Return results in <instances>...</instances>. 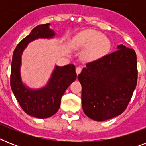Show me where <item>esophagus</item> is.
I'll list each match as a JSON object with an SVG mask.
<instances>
[{
  "instance_id": "obj_1",
  "label": "esophagus",
  "mask_w": 146,
  "mask_h": 146,
  "mask_svg": "<svg viewBox=\"0 0 146 146\" xmlns=\"http://www.w3.org/2000/svg\"><path fill=\"white\" fill-rule=\"evenodd\" d=\"M81 71H82V68H81L80 66H77V67L76 68V74H77V75L81 73Z\"/></svg>"
}]
</instances>
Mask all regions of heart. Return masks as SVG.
<instances>
[{"label":"heart","instance_id":"obj_1","mask_svg":"<svg viewBox=\"0 0 146 146\" xmlns=\"http://www.w3.org/2000/svg\"><path fill=\"white\" fill-rule=\"evenodd\" d=\"M72 46L82 51L85 60H92L103 57L111 48V41L102 33L95 30H84L77 33L72 40Z\"/></svg>","mask_w":146,"mask_h":146}]
</instances>
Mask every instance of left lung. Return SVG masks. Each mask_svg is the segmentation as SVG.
<instances>
[{"mask_svg": "<svg viewBox=\"0 0 146 146\" xmlns=\"http://www.w3.org/2000/svg\"><path fill=\"white\" fill-rule=\"evenodd\" d=\"M117 50L88 63L78 76L82 86V106L92 120L104 121L125 111L137 83L133 49L120 44Z\"/></svg>", "mask_w": 146, "mask_h": 146, "instance_id": "1", "label": "left lung"}]
</instances>
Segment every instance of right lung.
<instances>
[{"instance_id":"add662e5","label":"right lung","mask_w":146,"mask_h":146,"mask_svg":"<svg viewBox=\"0 0 146 146\" xmlns=\"http://www.w3.org/2000/svg\"><path fill=\"white\" fill-rule=\"evenodd\" d=\"M50 26V23L42 24L33 29L29 35L17 44L11 64L10 86L13 93L27 114L41 119L48 118L57 113L61 97L77 76L75 66L68 64L63 66L55 65L46 85L38 89L29 87L22 80L20 70L24 50L35 40L54 38L56 33Z\"/></svg>"}]
</instances>
